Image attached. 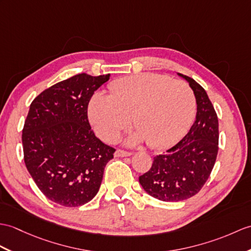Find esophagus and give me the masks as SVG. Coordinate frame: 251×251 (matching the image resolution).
<instances>
[{
  "label": "esophagus",
  "instance_id": "esophagus-1",
  "mask_svg": "<svg viewBox=\"0 0 251 251\" xmlns=\"http://www.w3.org/2000/svg\"><path fill=\"white\" fill-rule=\"evenodd\" d=\"M130 155H131L130 152H128V151H124V150H116L114 153L115 157H127Z\"/></svg>",
  "mask_w": 251,
  "mask_h": 251
}]
</instances>
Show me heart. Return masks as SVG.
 Returning a JSON list of instances; mask_svg holds the SVG:
<instances>
[{
  "mask_svg": "<svg viewBox=\"0 0 251 251\" xmlns=\"http://www.w3.org/2000/svg\"><path fill=\"white\" fill-rule=\"evenodd\" d=\"M110 95L96 92L87 115L97 136L113 143L130 126L138 132L132 142L145 140L153 149L176 143L189 127L195 113L190 86L158 74H140L115 80Z\"/></svg>",
  "mask_w": 251,
  "mask_h": 251,
  "instance_id": "b5f03b06",
  "label": "heart"
}]
</instances>
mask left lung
Segmentation results:
<instances>
[{
	"label": "left lung",
	"mask_w": 251,
	"mask_h": 251,
	"mask_svg": "<svg viewBox=\"0 0 251 251\" xmlns=\"http://www.w3.org/2000/svg\"><path fill=\"white\" fill-rule=\"evenodd\" d=\"M197 101L196 121L178 143L154 157L148 172L139 176L144 190L156 199L178 202L199 192L211 174L218 154V118L205 90L188 77Z\"/></svg>",
	"instance_id": "8db88e82"
}]
</instances>
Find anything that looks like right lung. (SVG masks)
<instances>
[{"mask_svg": "<svg viewBox=\"0 0 251 251\" xmlns=\"http://www.w3.org/2000/svg\"><path fill=\"white\" fill-rule=\"evenodd\" d=\"M110 75L79 74L34 98L22 129L25 162L34 182L52 202L77 207L100 187L115 149L102 143L87 119L94 92Z\"/></svg>", "mask_w": 251, "mask_h": 251, "instance_id": "right-lung-1", "label": "right lung"}]
</instances>
